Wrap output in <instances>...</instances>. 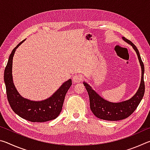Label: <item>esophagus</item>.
Instances as JSON below:
<instances>
[{
    "label": "esophagus",
    "mask_w": 150,
    "mask_h": 150,
    "mask_svg": "<svg viewBox=\"0 0 150 150\" xmlns=\"http://www.w3.org/2000/svg\"><path fill=\"white\" fill-rule=\"evenodd\" d=\"M73 82L75 83H81L82 81V77L79 75H75L74 76H73Z\"/></svg>",
    "instance_id": "esophagus-1"
}]
</instances>
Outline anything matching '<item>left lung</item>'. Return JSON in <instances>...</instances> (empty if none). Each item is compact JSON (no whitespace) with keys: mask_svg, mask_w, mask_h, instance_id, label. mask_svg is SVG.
<instances>
[{"mask_svg":"<svg viewBox=\"0 0 150 150\" xmlns=\"http://www.w3.org/2000/svg\"><path fill=\"white\" fill-rule=\"evenodd\" d=\"M122 38L124 42L132 46L133 49L135 50L138 55L142 69L140 85L135 95L130 99L122 101V102L112 103L104 99L95 91L93 89V88L88 83L84 81L83 85L87 89L88 96H89L91 110L95 116L103 120L116 121L128 118L138 107L145 92V84H144V65L142 61L139 51L136 45L130 40L124 37H122Z\"/></svg>","mask_w":150,"mask_h":150,"instance_id":"obj_1","label":"left lung"}]
</instances>
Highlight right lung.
I'll return each instance as SVG.
<instances>
[{
  "label": "right lung",
  "mask_w": 150,
  "mask_h": 150,
  "mask_svg": "<svg viewBox=\"0 0 150 150\" xmlns=\"http://www.w3.org/2000/svg\"><path fill=\"white\" fill-rule=\"evenodd\" d=\"M24 41L25 40L12 51L4 69V81L10 106L16 115L32 122H44L54 120L59 115L62 110L65 95L72 85V81L70 79L65 81L50 97L45 100L34 101L22 97L13 82L12 59L16 50Z\"/></svg>",
  "instance_id": "obj_1"
}]
</instances>
